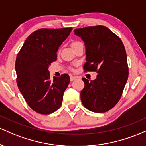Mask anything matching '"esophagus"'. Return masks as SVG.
I'll return each mask as SVG.
<instances>
[{
  "label": "esophagus",
  "mask_w": 146,
  "mask_h": 146,
  "mask_svg": "<svg viewBox=\"0 0 146 146\" xmlns=\"http://www.w3.org/2000/svg\"><path fill=\"white\" fill-rule=\"evenodd\" d=\"M76 78H77V77L76 76H70V81H74V80H76Z\"/></svg>",
  "instance_id": "esophagus-1"
}]
</instances>
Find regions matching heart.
I'll return each instance as SVG.
<instances>
[{"label":"heart","instance_id":"b5f03b06","mask_svg":"<svg viewBox=\"0 0 146 146\" xmlns=\"http://www.w3.org/2000/svg\"><path fill=\"white\" fill-rule=\"evenodd\" d=\"M80 43H81V42H78V41H74V42H72V47L75 46V45H78V44H80Z\"/></svg>","mask_w":146,"mask_h":146}]
</instances>
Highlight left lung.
Here are the masks:
<instances>
[{"label": "left lung", "instance_id": "1", "mask_svg": "<svg viewBox=\"0 0 146 146\" xmlns=\"http://www.w3.org/2000/svg\"><path fill=\"white\" fill-rule=\"evenodd\" d=\"M74 32L85 42L83 68L98 73L94 81L82 78L85 83L81 92L82 104L92 112H107L121 99L128 78L125 47L120 38L105 26H90Z\"/></svg>", "mask_w": 146, "mask_h": 146}]
</instances>
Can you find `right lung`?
Returning <instances> with one entry per match:
<instances>
[{"instance_id":"1","label":"right lung","mask_w":146,"mask_h":146,"mask_svg":"<svg viewBox=\"0 0 146 146\" xmlns=\"http://www.w3.org/2000/svg\"><path fill=\"white\" fill-rule=\"evenodd\" d=\"M72 27L42 28L32 32L18 54L16 83L28 106L41 114H50L60 107L70 76L63 74L50 80L48 68L56 60L58 47Z\"/></svg>"}]
</instances>
